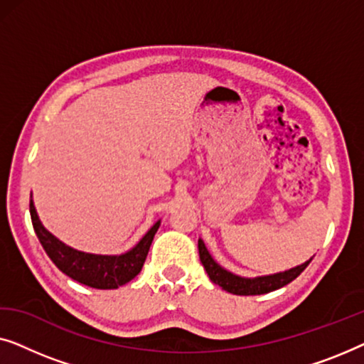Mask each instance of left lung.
Returning <instances> with one entry per match:
<instances>
[{
  "instance_id": "obj_1",
  "label": "left lung",
  "mask_w": 364,
  "mask_h": 364,
  "mask_svg": "<svg viewBox=\"0 0 364 364\" xmlns=\"http://www.w3.org/2000/svg\"><path fill=\"white\" fill-rule=\"evenodd\" d=\"M198 255H200V262L203 268H205L207 275L210 280L215 283V285L222 287V290L228 293H233V295H263V293H270L273 290H278V288L288 285V283L295 280V278L300 275V273L305 270L313 258L303 263L300 267L291 268L288 272L275 273V275L268 277H258V278H242L233 275V273L223 270V268L218 265V263L210 257V253L205 248V243L198 240Z\"/></svg>"
}]
</instances>
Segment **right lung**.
I'll return each instance as SVG.
<instances>
[{
	"mask_svg": "<svg viewBox=\"0 0 364 364\" xmlns=\"http://www.w3.org/2000/svg\"><path fill=\"white\" fill-rule=\"evenodd\" d=\"M29 213H31L34 232H36L44 252L48 253L54 265L63 273H66L68 277H71L73 280L91 288H97V290H114V288L126 285L127 282L139 275L147 258L154 235L161 225V222L154 223V227L142 237V240L127 253H122V255H94V253L74 250V248L64 245L63 242L51 235L39 222L33 200L29 202Z\"/></svg>",
	"mask_w": 364,
	"mask_h": 364,
	"instance_id": "obj_1",
	"label": "right lung"
}]
</instances>
